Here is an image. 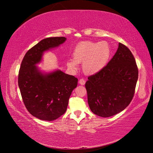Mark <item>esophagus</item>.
I'll return each mask as SVG.
<instances>
[{"instance_id": "34e87169", "label": "esophagus", "mask_w": 153, "mask_h": 153, "mask_svg": "<svg viewBox=\"0 0 153 153\" xmlns=\"http://www.w3.org/2000/svg\"><path fill=\"white\" fill-rule=\"evenodd\" d=\"M79 84L82 85H84L85 84V80L84 79V78H81V79L79 80Z\"/></svg>"}]
</instances>
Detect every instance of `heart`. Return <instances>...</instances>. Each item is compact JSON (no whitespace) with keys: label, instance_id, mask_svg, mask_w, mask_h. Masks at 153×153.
Wrapping results in <instances>:
<instances>
[{"label":"heart","instance_id":"b5f03b06","mask_svg":"<svg viewBox=\"0 0 153 153\" xmlns=\"http://www.w3.org/2000/svg\"><path fill=\"white\" fill-rule=\"evenodd\" d=\"M110 55V47L106 41L98 43L86 41L76 46L73 53V60L68 59L67 66L76 70L77 64L83 62L84 71L89 75H94L105 66Z\"/></svg>","mask_w":153,"mask_h":153}]
</instances>
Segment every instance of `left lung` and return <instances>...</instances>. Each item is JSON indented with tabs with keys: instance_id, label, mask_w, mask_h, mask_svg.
Returning <instances> with one entry per match:
<instances>
[{
	"instance_id": "8db88e82",
	"label": "left lung",
	"mask_w": 153,
	"mask_h": 153,
	"mask_svg": "<svg viewBox=\"0 0 153 153\" xmlns=\"http://www.w3.org/2000/svg\"><path fill=\"white\" fill-rule=\"evenodd\" d=\"M138 76L132 53L119 43L116 53L107 65L88 77L85 88L91 110L102 117L121 112L133 98Z\"/></svg>"
}]
</instances>
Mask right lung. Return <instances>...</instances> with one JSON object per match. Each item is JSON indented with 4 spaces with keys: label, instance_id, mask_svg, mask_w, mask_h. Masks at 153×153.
Here are the masks:
<instances>
[{
    "label": "right lung",
    "instance_id": "obj_1",
    "mask_svg": "<svg viewBox=\"0 0 153 153\" xmlns=\"http://www.w3.org/2000/svg\"><path fill=\"white\" fill-rule=\"evenodd\" d=\"M64 37L45 38L28 50L18 74V87L26 108L33 116L51 121L66 111L69 98L76 87L77 78L57 69L43 73L36 66L45 52L59 47Z\"/></svg>",
    "mask_w": 153,
    "mask_h": 153
}]
</instances>
